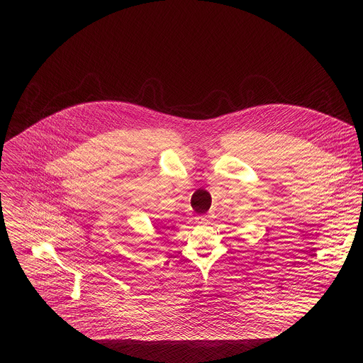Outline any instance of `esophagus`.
<instances>
[{
    "label": "esophagus",
    "mask_w": 363,
    "mask_h": 363,
    "mask_svg": "<svg viewBox=\"0 0 363 363\" xmlns=\"http://www.w3.org/2000/svg\"><path fill=\"white\" fill-rule=\"evenodd\" d=\"M195 220H196L198 223H201V224H205L206 221H208V217H206V216H198Z\"/></svg>",
    "instance_id": "1"
}]
</instances>
